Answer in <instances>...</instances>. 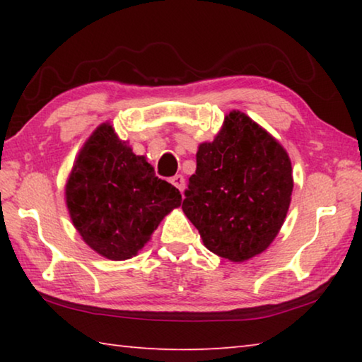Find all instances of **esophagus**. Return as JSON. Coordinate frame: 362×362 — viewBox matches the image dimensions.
<instances>
[{
    "mask_svg": "<svg viewBox=\"0 0 362 362\" xmlns=\"http://www.w3.org/2000/svg\"><path fill=\"white\" fill-rule=\"evenodd\" d=\"M170 183H173L174 187L179 188L180 192H183V189H185V179H183V175H180V174L174 175L173 179H170Z\"/></svg>",
    "mask_w": 362,
    "mask_h": 362,
    "instance_id": "obj_1",
    "label": "esophagus"
}]
</instances>
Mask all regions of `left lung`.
<instances>
[{
  "label": "left lung",
  "instance_id": "left-lung-1",
  "mask_svg": "<svg viewBox=\"0 0 362 362\" xmlns=\"http://www.w3.org/2000/svg\"><path fill=\"white\" fill-rule=\"evenodd\" d=\"M292 188L283 145L246 113L233 110L216 139L198 146L182 209L211 252L246 262L276 238Z\"/></svg>",
  "mask_w": 362,
  "mask_h": 362
}]
</instances>
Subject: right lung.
I'll return each instance as SVG.
<instances>
[{
	"label": "right lung",
	"mask_w": 362,
	"mask_h": 362,
	"mask_svg": "<svg viewBox=\"0 0 362 362\" xmlns=\"http://www.w3.org/2000/svg\"><path fill=\"white\" fill-rule=\"evenodd\" d=\"M73 225L88 246L110 260H127L148 243L182 194L158 179L145 156L103 122L86 140L65 185Z\"/></svg>",
	"instance_id": "right-lung-1"
}]
</instances>
